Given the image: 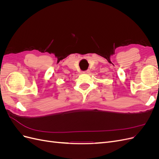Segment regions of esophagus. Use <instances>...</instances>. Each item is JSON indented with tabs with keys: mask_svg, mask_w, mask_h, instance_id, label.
<instances>
[{
	"mask_svg": "<svg viewBox=\"0 0 159 159\" xmlns=\"http://www.w3.org/2000/svg\"><path fill=\"white\" fill-rule=\"evenodd\" d=\"M89 70H85V71H83V73H84V74H88L89 73Z\"/></svg>",
	"mask_w": 159,
	"mask_h": 159,
	"instance_id": "esophagus-1",
	"label": "esophagus"
}]
</instances>
